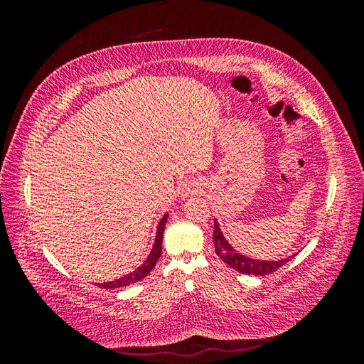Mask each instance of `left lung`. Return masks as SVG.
<instances>
[{"mask_svg": "<svg viewBox=\"0 0 364 364\" xmlns=\"http://www.w3.org/2000/svg\"><path fill=\"white\" fill-rule=\"evenodd\" d=\"M213 241H214L215 253L228 264L229 267H232L234 270H237L240 273L252 274V277H264V274L273 273L274 270H278L279 267L284 266V264H287L291 258L296 257V253H293V255L281 258V259H259V258L245 255V253L237 250L225 238V235L222 232V228H220V223L217 222V218H214Z\"/></svg>", "mask_w": 364, "mask_h": 364, "instance_id": "8db88e82", "label": "left lung"}]
</instances>
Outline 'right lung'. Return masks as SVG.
Returning a JSON list of instances; mask_svg holds the SVG:
<instances>
[{"label":"right lung","mask_w":364,"mask_h":364,"mask_svg":"<svg viewBox=\"0 0 364 364\" xmlns=\"http://www.w3.org/2000/svg\"><path fill=\"white\" fill-rule=\"evenodd\" d=\"M168 220V213L164 214L162 218L159 220L158 228H156V237H155V243H153V247L149 253V257L146 258V261L141 264L139 267H136L134 272H130L124 277L117 278L114 281H109V282H102V284H97L98 287L102 289H119V287H127V285L135 284L138 281L144 279L147 274L153 270V267L156 266V262L161 257V252H162V238H164V229H165V223H167Z\"/></svg>","instance_id":"1"}]
</instances>
